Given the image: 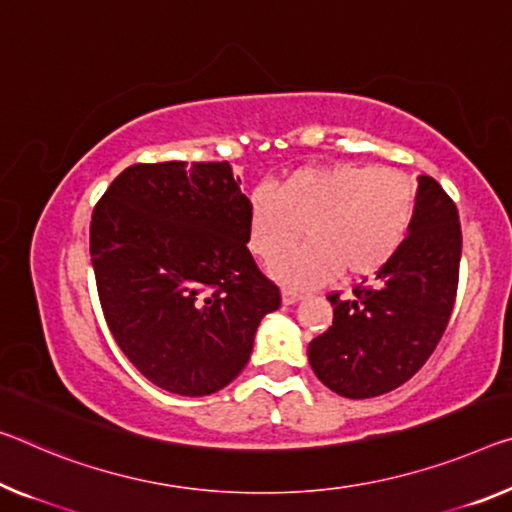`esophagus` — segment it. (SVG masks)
<instances>
[{
	"mask_svg": "<svg viewBox=\"0 0 512 512\" xmlns=\"http://www.w3.org/2000/svg\"><path fill=\"white\" fill-rule=\"evenodd\" d=\"M281 300H283V304H295V302L302 300V293H297V290H293V288H283L281 290Z\"/></svg>",
	"mask_w": 512,
	"mask_h": 512,
	"instance_id": "obj_1",
	"label": "esophagus"
}]
</instances>
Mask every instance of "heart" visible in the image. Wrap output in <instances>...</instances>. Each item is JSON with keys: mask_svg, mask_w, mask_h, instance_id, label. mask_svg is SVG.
I'll use <instances>...</instances> for the list:
<instances>
[{"mask_svg": "<svg viewBox=\"0 0 512 512\" xmlns=\"http://www.w3.org/2000/svg\"><path fill=\"white\" fill-rule=\"evenodd\" d=\"M419 185L400 169L338 162L295 169L277 190L256 187L249 196V249L261 261L292 246L301 224L310 240L272 265L290 286L343 277L361 279L393 261L412 231Z\"/></svg>", "mask_w": 512, "mask_h": 512, "instance_id": "obj_1", "label": "heart"}]
</instances>
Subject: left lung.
<instances>
[{
  "mask_svg": "<svg viewBox=\"0 0 512 512\" xmlns=\"http://www.w3.org/2000/svg\"><path fill=\"white\" fill-rule=\"evenodd\" d=\"M458 208L442 185L419 176V206L405 245L352 297L327 295L332 327L309 343L318 380L345 398L398 389L442 341L460 279Z\"/></svg>",
  "mask_w": 512,
  "mask_h": 512,
  "instance_id": "8db88e82",
  "label": "left lung"
}]
</instances>
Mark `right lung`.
<instances>
[{"label": "right lung", "instance_id": "1", "mask_svg": "<svg viewBox=\"0 0 512 512\" xmlns=\"http://www.w3.org/2000/svg\"><path fill=\"white\" fill-rule=\"evenodd\" d=\"M229 162L132 164L91 217L102 313L137 371L208 396L247 366L277 283L249 254V199Z\"/></svg>", "mask_w": 512, "mask_h": 512}]
</instances>
